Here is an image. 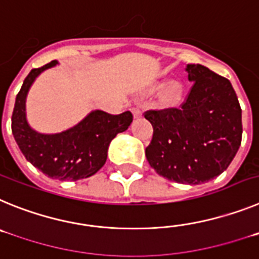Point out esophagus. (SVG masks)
<instances>
[{"mask_svg": "<svg viewBox=\"0 0 259 259\" xmlns=\"http://www.w3.org/2000/svg\"><path fill=\"white\" fill-rule=\"evenodd\" d=\"M132 114H134L135 119H139L143 116V113H141L140 107H134V109H132Z\"/></svg>", "mask_w": 259, "mask_h": 259, "instance_id": "obj_1", "label": "esophagus"}]
</instances>
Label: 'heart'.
Wrapping results in <instances>:
<instances>
[{
  "instance_id": "1",
  "label": "heart",
  "mask_w": 259,
  "mask_h": 259,
  "mask_svg": "<svg viewBox=\"0 0 259 259\" xmlns=\"http://www.w3.org/2000/svg\"><path fill=\"white\" fill-rule=\"evenodd\" d=\"M161 91L159 93V102L161 105L166 107H174L182 102L183 97L185 93V85L182 80H171L166 83L164 80H157L152 85L149 87V92H157Z\"/></svg>"
}]
</instances>
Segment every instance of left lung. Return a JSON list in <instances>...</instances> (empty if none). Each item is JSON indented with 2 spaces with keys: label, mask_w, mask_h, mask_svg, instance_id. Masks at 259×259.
<instances>
[{
  "label": "left lung",
  "mask_w": 259,
  "mask_h": 259,
  "mask_svg": "<svg viewBox=\"0 0 259 259\" xmlns=\"http://www.w3.org/2000/svg\"><path fill=\"white\" fill-rule=\"evenodd\" d=\"M193 81L180 109L146 111L153 139L146 159L161 176L201 184L221 175L241 145V107L230 80L202 65H187Z\"/></svg>",
  "instance_id": "left-lung-1"
}]
</instances>
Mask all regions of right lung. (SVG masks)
<instances>
[{
	"mask_svg": "<svg viewBox=\"0 0 259 259\" xmlns=\"http://www.w3.org/2000/svg\"><path fill=\"white\" fill-rule=\"evenodd\" d=\"M57 65L58 61H52L42 67L33 68L24 79L15 100L11 131L27 161L42 174L58 180L84 179L104 166L110 143L130 127L132 114L125 111L111 115L93 110L74 127L58 134H41L33 130L27 120V95L36 77Z\"/></svg>",
	"mask_w": 259,
	"mask_h": 259,
	"instance_id": "1",
	"label": "right lung"
}]
</instances>
